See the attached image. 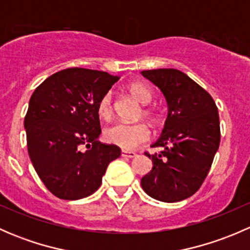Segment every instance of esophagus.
<instances>
[{
    "mask_svg": "<svg viewBox=\"0 0 250 250\" xmlns=\"http://www.w3.org/2000/svg\"><path fill=\"white\" fill-rule=\"evenodd\" d=\"M121 156H122V157H125V158H133V157H135V156H137V153L132 152V151H125V150H123L122 152H121Z\"/></svg>",
    "mask_w": 250,
    "mask_h": 250,
    "instance_id": "obj_1",
    "label": "esophagus"
}]
</instances>
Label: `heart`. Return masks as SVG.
<instances>
[{
	"instance_id": "obj_1",
	"label": "heart",
	"mask_w": 250,
	"mask_h": 250,
	"mask_svg": "<svg viewBox=\"0 0 250 250\" xmlns=\"http://www.w3.org/2000/svg\"><path fill=\"white\" fill-rule=\"evenodd\" d=\"M129 92L134 99H137L140 104L147 105L152 100V90L147 85L143 83H133L129 85ZM98 112L103 118H110L112 116V95L111 93H106L103 95L102 99L98 104ZM144 115L152 121H157V115L155 111L151 109L144 110ZM150 129L144 123L137 125H127V123H115L105 129V138L109 143L117 145L125 150H134L141 144L146 143L150 139Z\"/></svg>"
}]
</instances>
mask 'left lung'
Returning a JSON list of instances; mask_svg holds the SVG:
<instances>
[{"instance_id": "obj_1", "label": "left lung", "mask_w": 250, "mask_h": 250, "mask_svg": "<svg viewBox=\"0 0 250 250\" xmlns=\"http://www.w3.org/2000/svg\"><path fill=\"white\" fill-rule=\"evenodd\" d=\"M162 92L168 106L161 147L141 188L150 197L173 203L192 196L206 179L220 144L219 112L213 98L200 84L176 69L141 71Z\"/></svg>"}]
</instances>
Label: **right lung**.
Segmentation results:
<instances>
[{"instance_id": "1", "label": "right lung", "mask_w": 250, "mask_h": 250, "mask_svg": "<svg viewBox=\"0 0 250 250\" xmlns=\"http://www.w3.org/2000/svg\"><path fill=\"white\" fill-rule=\"evenodd\" d=\"M118 80L71 67L44 80L30 98L24 120L27 151L40 179L58 198L74 201L94 193L109 163L121 156L118 146L98 140V104Z\"/></svg>"}]
</instances>
